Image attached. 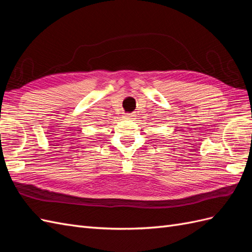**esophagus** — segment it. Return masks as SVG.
<instances>
[{
  "label": "esophagus",
  "instance_id": "obj_1",
  "mask_svg": "<svg viewBox=\"0 0 252 252\" xmlns=\"http://www.w3.org/2000/svg\"><path fill=\"white\" fill-rule=\"evenodd\" d=\"M133 114L132 113H126L125 114V119H133Z\"/></svg>",
  "mask_w": 252,
  "mask_h": 252
}]
</instances>
